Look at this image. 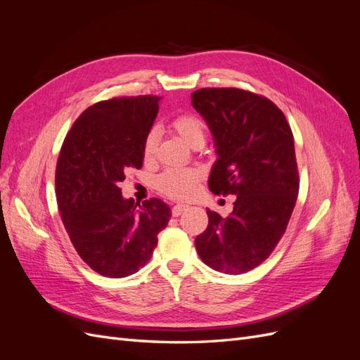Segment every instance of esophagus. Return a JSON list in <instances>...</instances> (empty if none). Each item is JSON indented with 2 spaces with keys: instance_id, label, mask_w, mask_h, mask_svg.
<instances>
[{
  "instance_id": "esophagus-1",
  "label": "esophagus",
  "mask_w": 360,
  "mask_h": 360,
  "mask_svg": "<svg viewBox=\"0 0 360 360\" xmlns=\"http://www.w3.org/2000/svg\"><path fill=\"white\" fill-rule=\"evenodd\" d=\"M186 209H188L186 204H176L172 207L171 212H172V216H180Z\"/></svg>"
}]
</instances>
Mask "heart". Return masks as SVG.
Here are the masks:
<instances>
[{"instance_id":"obj_1","label":"heart","mask_w":360,"mask_h":360,"mask_svg":"<svg viewBox=\"0 0 360 360\" xmlns=\"http://www.w3.org/2000/svg\"><path fill=\"white\" fill-rule=\"evenodd\" d=\"M172 127L177 135L186 143L192 146L195 143H204L205 126L198 117L191 114H183L172 120ZM158 144L156 130H150L144 139V156L150 159L155 155ZM201 181V172L193 168H169L162 172L158 179V188L162 193L168 195L176 200L191 198L198 191V184Z\"/></svg>"}]
</instances>
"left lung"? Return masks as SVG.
<instances>
[{"instance_id": "8db88e82", "label": "left lung", "mask_w": 360, "mask_h": 360, "mask_svg": "<svg viewBox=\"0 0 360 360\" xmlns=\"http://www.w3.org/2000/svg\"><path fill=\"white\" fill-rule=\"evenodd\" d=\"M192 106L214 139L209 188L236 195L228 217L207 209L209 225L195 246L209 267L240 275L263 263L287 230L299 193L294 138L279 108L255 93L201 89Z\"/></svg>"}]
</instances>
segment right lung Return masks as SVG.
<instances>
[{
  "mask_svg": "<svg viewBox=\"0 0 360 360\" xmlns=\"http://www.w3.org/2000/svg\"><path fill=\"white\" fill-rule=\"evenodd\" d=\"M158 96L114 97L79 115L64 139L56 195L76 252L94 271L124 278L147 264L171 209L159 198L139 205L122 197L124 174L143 167L144 139L159 111Z\"/></svg>",
  "mask_w": 360,
  "mask_h": 360,
  "instance_id": "1",
  "label": "right lung"
}]
</instances>
